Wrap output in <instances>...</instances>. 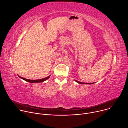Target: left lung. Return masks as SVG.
Masks as SVG:
<instances>
[{
	"label": "left lung",
	"mask_w": 128,
	"mask_h": 128,
	"mask_svg": "<svg viewBox=\"0 0 128 128\" xmlns=\"http://www.w3.org/2000/svg\"><path fill=\"white\" fill-rule=\"evenodd\" d=\"M76 80V82H77L78 83V84H94V83H84V82H78V80Z\"/></svg>",
	"instance_id": "left-lung-1"
}]
</instances>
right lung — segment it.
<instances>
[{"instance_id": "add662e5", "label": "right lung", "mask_w": 128, "mask_h": 128, "mask_svg": "<svg viewBox=\"0 0 128 128\" xmlns=\"http://www.w3.org/2000/svg\"><path fill=\"white\" fill-rule=\"evenodd\" d=\"M21 78L25 80V81H27L28 82H31V83H34V82H43L45 80H48L50 76H48L46 78H42V79H40V80H28V79H26V78H22L20 76H19Z\"/></svg>"}]
</instances>
